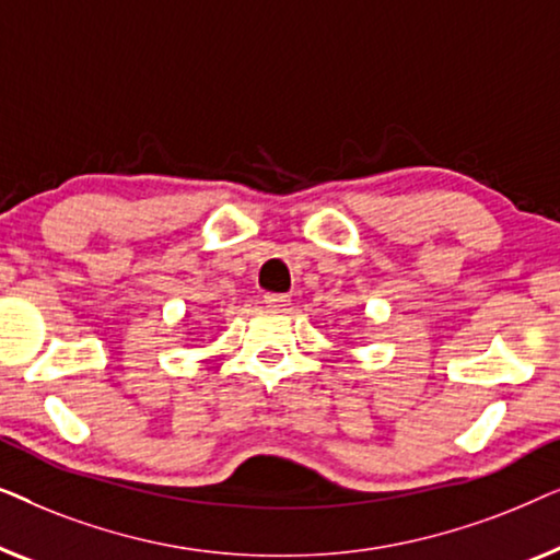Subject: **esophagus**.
<instances>
[{
    "mask_svg": "<svg viewBox=\"0 0 560 560\" xmlns=\"http://www.w3.org/2000/svg\"><path fill=\"white\" fill-rule=\"evenodd\" d=\"M265 305L267 308H275V311H282L290 305V295H282V293H267L265 295Z\"/></svg>",
    "mask_w": 560,
    "mask_h": 560,
    "instance_id": "1",
    "label": "esophagus"
}]
</instances>
